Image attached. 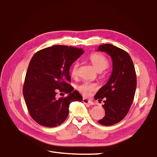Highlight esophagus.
Instances as JSON below:
<instances>
[{"mask_svg":"<svg viewBox=\"0 0 157 157\" xmlns=\"http://www.w3.org/2000/svg\"><path fill=\"white\" fill-rule=\"evenodd\" d=\"M82 102H83L84 104H86V105H94V102H92L91 100H89L88 99H86V98H83V100H82Z\"/></svg>","mask_w":157,"mask_h":157,"instance_id":"1","label":"esophagus"}]
</instances>
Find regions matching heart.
<instances>
[{"label":"heart","instance_id":"1","mask_svg":"<svg viewBox=\"0 0 157 157\" xmlns=\"http://www.w3.org/2000/svg\"><path fill=\"white\" fill-rule=\"evenodd\" d=\"M89 60L98 72H101V71H104L109 66V62L107 58L104 55L99 54V53H93L89 56ZM78 68L79 63L78 62H75L72 65L71 72V75L73 77L78 75ZM96 89V85L88 83V82H85L79 87V91L85 96H89L92 91H94Z\"/></svg>","mask_w":157,"mask_h":157}]
</instances>
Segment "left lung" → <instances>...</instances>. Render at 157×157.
Instances as JSON below:
<instances>
[{"instance_id":"8db88e82","label":"left lung","mask_w":157,"mask_h":157,"mask_svg":"<svg viewBox=\"0 0 157 157\" xmlns=\"http://www.w3.org/2000/svg\"><path fill=\"white\" fill-rule=\"evenodd\" d=\"M98 51L105 52L112 59V73L107 84L100 88L94 96L102 101L105 116L98 123L113 125L126 116L132 104L136 89V75L131 57L126 51L111 44H103Z\"/></svg>"}]
</instances>
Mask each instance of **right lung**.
<instances>
[{"instance_id": "obj_1", "label": "right lung", "mask_w": 157, "mask_h": 157, "mask_svg": "<svg viewBox=\"0 0 157 157\" xmlns=\"http://www.w3.org/2000/svg\"><path fill=\"white\" fill-rule=\"evenodd\" d=\"M82 48L56 45L39 50L29 63L23 88V97L29 113L42 126L60 125L67 118L68 108L73 101L82 96L68 82L69 69L83 54ZM57 91L68 94L57 98Z\"/></svg>"}]
</instances>
